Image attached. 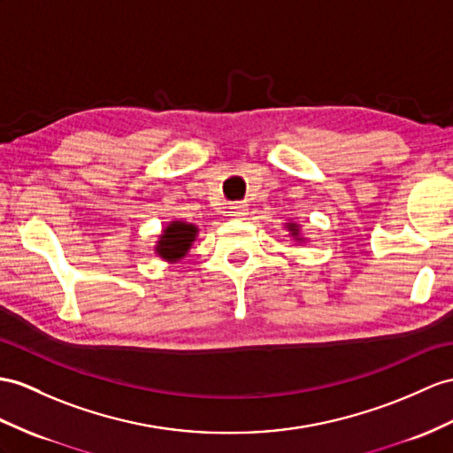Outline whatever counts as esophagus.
I'll list each match as a JSON object with an SVG mask.
<instances>
[{
  "label": "esophagus",
  "mask_w": 453,
  "mask_h": 453,
  "mask_svg": "<svg viewBox=\"0 0 453 453\" xmlns=\"http://www.w3.org/2000/svg\"><path fill=\"white\" fill-rule=\"evenodd\" d=\"M228 209H230V211H228L230 217H234V219H246V215H248V203L246 202H234Z\"/></svg>",
  "instance_id": "obj_1"
}]
</instances>
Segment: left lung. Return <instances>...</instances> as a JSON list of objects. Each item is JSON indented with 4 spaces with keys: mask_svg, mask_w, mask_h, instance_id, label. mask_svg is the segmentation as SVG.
Returning a JSON list of instances; mask_svg holds the SVG:
<instances>
[{
    "mask_svg": "<svg viewBox=\"0 0 453 453\" xmlns=\"http://www.w3.org/2000/svg\"><path fill=\"white\" fill-rule=\"evenodd\" d=\"M288 228H290V230H292V233H294V234H296V233H297V226H296V225H294V223H290V225H288Z\"/></svg>",
    "mask_w": 453,
    "mask_h": 453,
    "instance_id": "1",
    "label": "left lung"
}]
</instances>
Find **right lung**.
Wrapping results in <instances>:
<instances>
[{
	"mask_svg": "<svg viewBox=\"0 0 453 453\" xmlns=\"http://www.w3.org/2000/svg\"><path fill=\"white\" fill-rule=\"evenodd\" d=\"M197 230L194 225L180 223V220H174L167 228L159 240L157 251L163 259L176 261L180 259L186 251H188L190 244L194 242Z\"/></svg>",
	"mask_w": 453,
	"mask_h": 453,
	"instance_id": "add662e5",
	"label": "right lung"
}]
</instances>
